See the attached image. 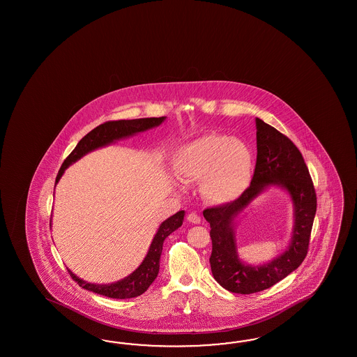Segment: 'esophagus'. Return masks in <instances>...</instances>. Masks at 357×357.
Here are the masks:
<instances>
[{
  "instance_id": "obj_1",
  "label": "esophagus",
  "mask_w": 357,
  "mask_h": 357,
  "mask_svg": "<svg viewBox=\"0 0 357 357\" xmlns=\"http://www.w3.org/2000/svg\"><path fill=\"white\" fill-rule=\"evenodd\" d=\"M187 221H188V222H191V224H200L202 218L199 217V215H197V213H195V212H191V213H188V215H187Z\"/></svg>"
}]
</instances>
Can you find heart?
<instances>
[{
  "label": "heart",
  "instance_id": "heart-1",
  "mask_svg": "<svg viewBox=\"0 0 357 357\" xmlns=\"http://www.w3.org/2000/svg\"><path fill=\"white\" fill-rule=\"evenodd\" d=\"M174 172L184 182H199L215 204L230 203L245 192L254 172L249 146L224 133H206L176 151Z\"/></svg>",
  "mask_w": 357,
  "mask_h": 357
}]
</instances>
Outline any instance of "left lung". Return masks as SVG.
I'll use <instances>...</instances> for the list:
<instances>
[{
  "label": "left lung",
  "mask_w": 357,
  "mask_h": 357,
  "mask_svg": "<svg viewBox=\"0 0 357 357\" xmlns=\"http://www.w3.org/2000/svg\"><path fill=\"white\" fill-rule=\"evenodd\" d=\"M257 163L248 190L224 206L203 212L211 225V270L217 282L229 292L251 294L271 288L287 278L306 258L317 212V195L303 154L285 135L263 120L255 119ZM278 183L291 195L295 204L293 242L282 256L268 265L251 268L237 259L232 221L237 213L267 185Z\"/></svg>",
  "instance_id": "obj_1"
}]
</instances>
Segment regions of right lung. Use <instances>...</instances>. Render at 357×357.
Listing matches in <instances>:
<instances>
[{"instance_id":"add662e5","label":"right lung","mask_w":357,"mask_h":357,"mask_svg":"<svg viewBox=\"0 0 357 357\" xmlns=\"http://www.w3.org/2000/svg\"><path fill=\"white\" fill-rule=\"evenodd\" d=\"M163 120H165V116L133 120H109V121L98 126L94 130H90L86 136H84L77 144L76 148L65 158L64 162L61 165L59 174L56 176V183L60 181L65 169L69 165L76 162L77 160H79L89 151L108 145V144L123 139V137H128L137 132L157 127L162 123ZM183 217L184 211H179L174 216L169 217L166 221H163L157 234L153 238V242H151V248H149L145 259L141 263L140 267L133 273H130L128 278L118 281V282L109 284V285H96V284H90V282L78 279L73 272L68 270L70 278L77 281V284L81 288L90 291V292L106 296L109 298L124 300V298H132V297L140 296L151 287V282L155 280V278L158 275L160 258L162 254L165 238L170 236L175 229H178L183 224Z\"/></svg>"}]
</instances>
